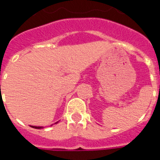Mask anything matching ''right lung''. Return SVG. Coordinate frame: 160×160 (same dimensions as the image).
Wrapping results in <instances>:
<instances>
[{
  "label": "right lung",
  "mask_w": 160,
  "mask_h": 160,
  "mask_svg": "<svg viewBox=\"0 0 160 160\" xmlns=\"http://www.w3.org/2000/svg\"><path fill=\"white\" fill-rule=\"evenodd\" d=\"M30 127L35 128V129H41V128H42V127H34V126H30Z\"/></svg>",
  "instance_id": "obj_1"
}]
</instances>
